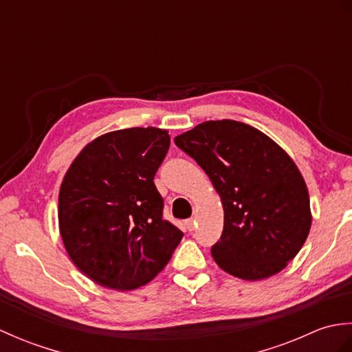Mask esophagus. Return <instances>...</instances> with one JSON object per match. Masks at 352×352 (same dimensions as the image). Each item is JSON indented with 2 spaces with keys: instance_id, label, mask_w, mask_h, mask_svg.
I'll use <instances>...</instances> for the list:
<instances>
[{
  "instance_id": "obj_1",
  "label": "esophagus",
  "mask_w": 352,
  "mask_h": 352,
  "mask_svg": "<svg viewBox=\"0 0 352 352\" xmlns=\"http://www.w3.org/2000/svg\"><path fill=\"white\" fill-rule=\"evenodd\" d=\"M186 228H188L189 231L195 230V219H188V221H186Z\"/></svg>"
}]
</instances>
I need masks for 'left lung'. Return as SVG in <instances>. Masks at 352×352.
<instances>
[{"mask_svg":"<svg viewBox=\"0 0 352 352\" xmlns=\"http://www.w3.org/2000/svg\"><path fill=\"white\" fill-rule=\"evenodd\" d=\"M210 178L223 206L212 256L223 271L263 280L286 267L309 236L310 199L294 160L266 134L222 119L174 139Z\"/></svg>","mask_w":352,"mask_h":352,"instance_id":"1","label":"left lung"}]
</instances>
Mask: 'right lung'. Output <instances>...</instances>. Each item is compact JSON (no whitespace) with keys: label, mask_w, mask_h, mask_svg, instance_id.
I'll return each mask as SVG.
<instances>
[{"label":"right lung","mask_w":352,"mask_h":352,"mask_svg":"<svg viewBox=\"0 0 352 352\" xmlns=\"http://www.w3.org/2000/svg\"><path fill=\"white\" fill-rule=\"evenodd\" d=\"M166 130L125 129L83 148L63 178L58 226L81 272L116 290L144 286L168 265L183 231L163 219L154 175L166 157Z\"/></svg>","instance_id":"obj_1"}]
</instances>
